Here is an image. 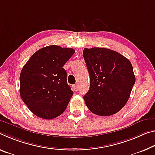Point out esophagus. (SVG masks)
<instances>
[{"instance_id": "esophagus-1", "label": "esophagus", "mask_w": 155, "mask_h": 155, "mask_svg": "<svg viewBox=\"0 0 155 155\" xmlns=\"http://www.w3.org/2000/svg\"><path fill=\"white\" fill-rule=\"evenodd\" d=\"M72 88H73V90H74L75 92H77V91L78 90V85H73Z\"/></svg>"}]
</instances>
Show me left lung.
Instances as JSON below:
<instances>
[{
    "instance_id": "8db88e82",
    "label": "left lung",
    "mask_w": 155,
    "mask_h": 155,
    "mask_svg": "<svg viewBox=\"0 0 155 155\" xmlns=\"http://www.w3.org/2000/svg\"><path fill=\"white\" fill-rule=\"evenodd\" d=\"M83 55L90 79L83 97L87 107L99 116L116 114L126 104L135 83L130 61L104 48H85Z\"/></svg>"
}]
</instances>
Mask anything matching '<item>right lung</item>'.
<instances>
[{
  "label": "right lung",
  "mask_w": 155,
  "mask_h": 155,
  "mask_svg": "<svg viewBox=\"0 0 155 155\" xmlns=\"http://www.w3.org/2000/svg\"><path fill=\"white\" fill-rule=\"evenodd\" d=\"M75 50L50 45L36 51L20 74V95L29 110L40 118L52 119L65 111L74 92L63 68Z\"/></svg>",
  "instance_id": "1"
}]
</instances>
